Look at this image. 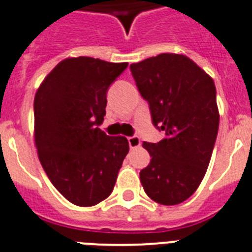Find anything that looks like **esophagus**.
<instances>
[{
  "mask_svg": "<svg viewBox=\"0 0 252 252\" xmlns=\"http://www.w3.org/2000/svg\"><path fill=\"white\" fill-rule=\"evenodd\" d=\"M128 142H129L130 149H137V147L141 146V139H139V137L137 136L129 137V138H128Z\"/></svg>",
  "mask_w": 252,
  "mask_h": 252,
  "instance_id": "34e87169",
  "label": "esophagus"
}]
</instances>
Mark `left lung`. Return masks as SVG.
Returning a JSON list of instances; mask_svg holds the SVG:
<instances>
[{
  "label": "left lung",
  "mask_w": 252,
  "mask_h": 252,
  "mask_svg": "<svg viewBox=\"0 0 252 252\" xmlns=\"http://www.w3.org/2000/svg\"><path fill=\"white\" fill-rule=\"evenodd\" d=\"M149 101L152 123L165 137L143 142L151 161L139 179L151 200L177 205L191 197L206 173L219 128L213 78L186 55L160 54L130 65Z\"/></svg>",
  "instance_id": "left-lung-1"
}]
</instances>
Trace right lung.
Returning <instances> with one entry per match:
<instances>
[{
	"label": "right lung",
	"mask_w": 252,
	"mask_h": 252,
	"mask_svg": "<svg viewBox=\"0 0 252 252\" xmlns=\"http://www.w3.org/2000/svg\"><path fill=\"white\" fill-rule=\"evenodd\" d=\"M128 63L67 58L47 74L34 97V143L51 183L71 204L88 208L110 196L128 139L98 128L107 88Z\"/></svg>",
	"instance_id": "obj_1"
}]
</instances>
